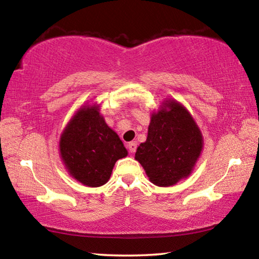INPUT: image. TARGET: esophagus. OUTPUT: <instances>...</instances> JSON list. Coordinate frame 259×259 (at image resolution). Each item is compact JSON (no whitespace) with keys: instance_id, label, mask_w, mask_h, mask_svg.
<instances>
[{"instance_id":"esophagus-1","label":"esophagus","mask_w":259,"mask_h":259,"mask_svg":"<svg viewBox=\"0 0 259 259\" xmlns=\"http://www.w3.org/2000/svg\"><path fill=\"white\" fill-rule=\"evenodd\" d=\"M128 150L131 152V153H135L136 150H137V143L136 142H131L128 144Z\"/></svg>"}]
</instances>
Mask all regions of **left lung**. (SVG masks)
I'll return each mask as SVG.
<instances>
[{"mask_svg":"<svg viewBox=\"0 0 259 259\" xmlns=\"http://www.w3.org/2000/svg\"><path fill=\"white\" fill-rule=\"evenodd\" d=\"M201 151L202 136L190 113L179 103L166 100L152 115L147 139L138 146L135 159L153 184L164 187L187 177Z\"/></svg>","mask_w":259,"mask_h":259,"instance_id":"8db88e82","label":"left lung"}]
</instances>
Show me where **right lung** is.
Wrapping results in <instances>:
<instances>
[{"instance_id": "obj_1", "label": "right lung", "mask_w": 259, "mask_h": 259, "mask_svg": "<svg viewBox=\"0 0 259 259\" xmlns=\"http://www.w3.org/2000/svg\"><path fill=\"white\" fill-rule=\"evenodd\" d=\"M59 146L69 174L90 187L106 184L115 162L128 154L96 107H83L74 115L61 135Z\"/></svg>"}]
</instances>
